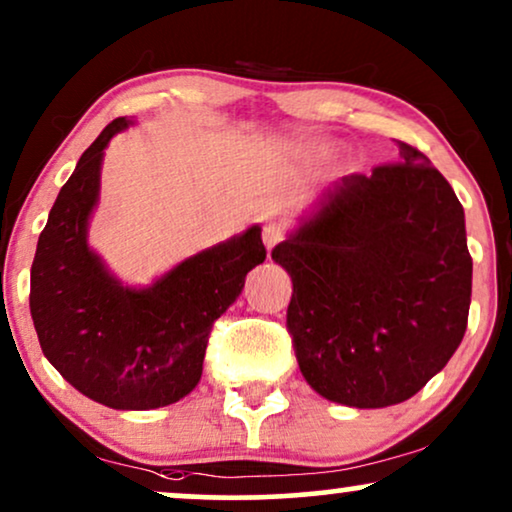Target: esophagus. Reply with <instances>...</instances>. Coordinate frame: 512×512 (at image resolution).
<instances>
[{
  "instance_id": "1",
  "label": "esophagus",
  "mask_w": 512,
  "mask_h": 512,
  "mask_svg": "<svg viewBox=\"0 0 512 512\" xmlns=\"http://www.w3.org/2000/svg\"><path fill=\"white\" fill-rule=\"evenodd\" d=\"M282 235H284V230H282L280 221H268L263 225V242L268 249L275 247V244L282 240Z\"/></svg>"
}]
</instances>
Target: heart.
<instances>
[{
    "label": "heart",
    "mask_w": 512,
    "mask_h": 512,
    "mask_svg": "<svg viewBox=\"0 0 512 512\" xmlns=\"http://www.w3.org/2000/svg\"><path fill=\"white\" fill-rule=\"evenodd\" d=\"M324 150H329V145H327V148H324Z\"/></svg>",
    "instance_id": "obj_1"
}]
</instances>
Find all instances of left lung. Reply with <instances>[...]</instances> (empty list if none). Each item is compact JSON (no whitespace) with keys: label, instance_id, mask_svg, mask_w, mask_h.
Here are the masks:
<instances>
[{"label":"left lung","instance_id":"left-lung-1","mask_svg":"<svg viewBox=\"0 0 512 512\" xmlns=\"http://www.w3.org/2000/svg\"><path fill=\"white\" fill-rule=\"evenodd\" d=\"M343 176L272 249L291 275L287 327L324 400L381 409L416 395L456 353L473 258L461 202L430 159Z\"/></svg>","mask_w":512,"mask_h":512}]
</instances>
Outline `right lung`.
I'll return each mask as SVG.
<instances>
[{
	"label": "right lung",
	"instance_id": "add662e5",
	"mask_svg": "<svg viewBox=\"0 0 512 512\" xmlns=\"http://www.w3.org/2000/svg\"><path fill=\"white\" fill-rule=\"evenodd\" d=\"M136 119L117 117L58 192L30 270V313L42 353L79 393L145 411L195 390L209 334L265 261L261 225L199 251L150 287H129L89 247L105 148Z\"/></svg>",
	"mask_w": 512,
	"mask_h": 512
}]
</instances>
